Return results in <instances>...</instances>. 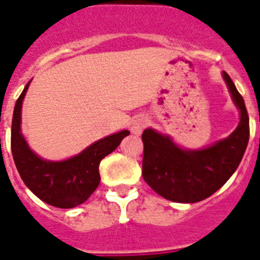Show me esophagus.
<instances>
[{
  "mask_svg": "<svg viewBox=\"0 0 260 260\" xmlns=\"http://www.w3.org/2000/svg\"><path fill=\"white\" fill-rule=\"evenodd\" d=\"M146 119L145 117H137V119H135L132 123V125H131V131H132V133H135V135H140V133L143 132V129L145 128L146 125Z\"/></svg>",
  "mask_w": 260,
  "mask_h": 260,
  "instance_id": "1",
  "label": "esophagus"
}]
</instances>
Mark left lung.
I'll return each mask as SVG.
<instances>
[{
  "mask_svg": "<svg viewBox=\"0 0 260 260\" xmlns=\"http://www.w3.org/2000/svg\"><path fill=\"white\" fill-rule=\"evenodd\" d=\"M222 78L239 124L226 139L202 149L178 146L168 135L148 128L143 132V177L158 195L177 203H198L224 186L242 161L249 144V115L245 101L226 72Z\"/></svg>",
  "mask_w": 260,
  "mask_h": 260,
  "instance_id": "obj_1",
  "label": "left lung"
}]
</instances>
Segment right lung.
I'll use <instances>...</instances> for the list:
<instances>
[{
  "instance_id": "right-lung-1",
  "label": "right lung",
  "mask_w": 260,
  "mask_h": 260,
  "mask_svg": "<svg viewBox=\"0 0 260 260\" xmlns=\"http://www.w3.org/2000/svg\"><path fill=\"white\" fill-rule=\"evenodd\" d=\"M31 81L18 98L11 123V153L22 180L40 200L57 208H74L90 198L101 182L99 164L129 135L124 129L101 139L64 161L43 159L22 135V103Z\"/></svg>"
}]
</instances>
